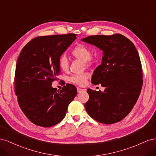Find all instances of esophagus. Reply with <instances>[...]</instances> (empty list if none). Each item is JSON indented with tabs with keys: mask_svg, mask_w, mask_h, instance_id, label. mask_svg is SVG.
<instances>
[{
	"mask_svg": "<svg viewBox=\"0 0 156 156\" xmlns=\"http://www.w3.org/2000/svg\"><path fill=\"white\" fill-rule=\"evenodd\" d=\"M85 91V89H83V88H77V92L78 93H81L82 92H84Z\"/></svg>",
	"mask_w": 156,
	"mask_h": 156,
	"instance_id": "1",
	"label": "esophagus"
}]
</instances>
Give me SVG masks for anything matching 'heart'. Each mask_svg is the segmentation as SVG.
I'll return each instance as SVG.
<instances>
[{"label": "heart", "instance_id": "1", "mask_svg": "<svg viewBox=\"0 0 156 156\" xmlns=\"http://www.w3.org/2000/svg\"><path fill=\"white\" fill-rule=\"evenodd\" d=\"M71 53L74 57L85 62L87 65L90 64L92 62L91 51L86 45L83 44L77 45L74 47ZM58 65L59 68L62 71L64 72L67 71L69 64L66 56L65 55L60 56L58 60ZM88 77L89 75L87 73L73 75L69 77V81L79 86H84L86 84Z\"/></svg>", "mask_w": 156, "mask_h": 156}]
</instances>
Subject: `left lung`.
Listing matches in <instances>:
<instances>
[{
  "instance_id": "1",
  "label": "left lung",
  "mask_w": 156,
  "mask_h": 156,
  "mask_svg": "<svg viewBox=\"0 0 156 156\" xmlns=\"http://www.w3.org/2000/svg\"><path fill=\"white\" fill-rule=\"evenodd\" d=\"M82 41L103 51L101 64L94 70L92 83L103 92L89 88L84 107L93 119L105 124L119 122L129 114L143 86L142 65L134 44L124 36H90Z\"/></svg>"
}]
</instances>
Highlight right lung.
Returning <instances> with one entry per match:
<instances>
[{
  "mask_svg": "<svg viewBox=\"0 0 156 156\" xmlns=\"http://www.w3.org/2000/svg\"><path fill=\"white\" fill-rule=\"evenodd\" d=\"M77 34L38 36L30 40L19 56L15 72V93L22 111L33 124L48 127L63 120L77 88L66 84L60 91L51 84L60 74V56Z\"/></svg>",
  "mask_w": 156,
  "mask_h": 156,
  "instance_id": "right-lung-1",
  "label": "right lung"
}]
</instances>
